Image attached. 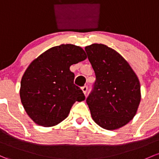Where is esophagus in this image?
I'll list each match as a JSON object with an SVG mask.
<instances>
[{
	"instance_id": "esophagus-1",
	"label": "esophagus",
	"mask_w": 159,
	"mask_h": 159,
	"mask_svg": "<svg viewBox=\"0 0 159 159\" xmlns=\"http://www.w3.org/2000/svg\"><path fill=\"white\" fill-rule=\"evenodd\" d=\"M81 90H82V91H83V93H84V94L86 95L87 91H88V87H87V86L82 87V88H81Z\"/></svg>"
}]
</instances>
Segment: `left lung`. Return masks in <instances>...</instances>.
<instances>
[{"label":"left lung","instance_id":"8db88e82","mask_svg":"<svg viewBox=\"0 0 159 159\" xmlns=\"http://www.w3.org/2000/svg\"><path fill=\"white\" fill-rule=\"evenodd\" d=\"M96 75L87 103L93 121L107 130L117 129L134 117L141 101L136 73L120 53L103 44L85 47Z\"/></svg>","mask_w":159,"mask_h":159}]
</instances>
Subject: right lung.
<instances>
[{"label": "right lung", "instance_id": "1", "mask_svg": "<svg viewBox=\"0 0 159 159\" xmlns=\"http://www.w3.org/2000/svg\"><path fill=\"white\" fill-rule=\"evenodd\" d=\"M87 58L80 46L62 44L42 53L30 64L20 83V97L28 116L44 127L56 126L68 116L76 101L85 99L74 84L70 66Z\"/></svg>", "mask_w": 159, "mask_h": 159}]
</instances>
